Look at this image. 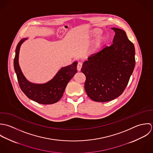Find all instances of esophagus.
<instances>
[{"label": "esophagus", "instance_id": "1", "mask_svg": "<svg viewBox=\"0 0 153 153\" xmlns=\"http://www.w3.org/2000/svg\"><path fill=\"white\" fill-rule=\"evenodd\" d=\"M82 63L80 62H78L77 66V70H78V71H80V70H81V68H82Z\"/></svg>", "mask_w": 153, "mask_h": 153}]
</instances>
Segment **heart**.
I'll return each instance as SVG.
<instances>
[{
	"label": "heart",
	"instance_id": "b5f03b06",
	"mask_svg": "<svg viewBox=\"0 0 153 153\" xmlns=\"http://www.w3.org/2000/svg\"><path fill=\"white\" fill-rule=\"evenodd\" d=\"M101 33H102L101 30L99 28H95L91 31V36L93 37H95L100 35ZM106 40H107V38L106 36L103 35H100L98 36L95 39L93 43L92 44V46L89 50V52L92 54L96 53L99 50V49L105 44Z\"/></svg>",
	"mask_w": 153,
	"mask_h": 153
}]
</instances>
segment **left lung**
I'll return each instance as SVG.
<instances>
[{"instance_id":"left-lung-1","label":"left lung","mask_w":153,"mask_h":153,"mask_svg":"<svg viewBox=\"0 0 153 153\" xmlns=\"http://www.w3.org/2000/svg\"><path fill=\"white\" fill-rule=\"evenodd\" d=\"M115 34L113 44L92 54L82 65L86 76L85 89L93 100L111 101L120 96L126 88L134 71L135 47L125 32L112 28Z\"/></svg>"}]
</instances>
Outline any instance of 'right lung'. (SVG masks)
<instances>
[{
	"label": "right lung",
	"mask_w": 153,
	"mask_h": 153,
	"mask_svg": "<svg viewBox=\"0 0 153 153\" xmlns=\"http://www.w3.org/2000/svg\"><path fill=\"white\" fill-rule=\"evenodd\" d=\"M27 38L22 39L18 44L13 61L14 69L17 76L21 89L31 100L43 105H50L57 102L62 96L68 82L77 73V62L62 67L56 75L49 82L44 84L30 82L23 74L19 65V54L22 44Z\"/></svg>",
	"instance_id": "right-lung-1"
}]
</instances>
